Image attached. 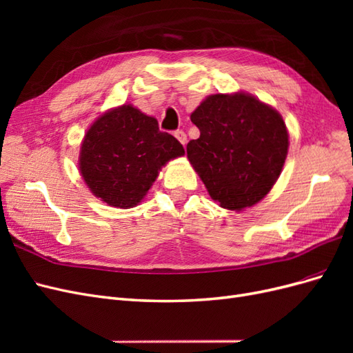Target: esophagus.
I'll list each match as a JSON object with an SVG mask.
<instances>
[{"label": "esophagus", "mask_w": 353, "mask_h": 353, "mask_svg": "<svg viewBox=\"0 0 353 353\" xmlns=\"http://www.w3.org/2000/svg\"><path fill=\"white\" fill-rule=\"evenodd\" d=\"M175 138H176V140H178L181 144L185 145V143H187V135H185L184 131H176V132H175Z\"/></svg>", "instance_id": "esophagus-1"}]
</instances>
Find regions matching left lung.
Wrapping results in <instances>:
<instances>
[{"label":"left lung","mask_w":353,"mask_h":353,"mask_svg":"<svg viewBox=\"0 0 353 353\" xmlns=\"http://www.w3.org/2000/svg\"><path fill=\"white\" fill-rule=\"evenodd\" d=\"M200 137L187 157L219 206L243 210L279 179L288 150L283 116L248 92L213 94L191 113Z\"/></svg>","instance_id":"1"}]
</instances>
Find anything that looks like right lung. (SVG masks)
Listing matches in <instances>:
<instances>
[{
    "label": "right lung",
    "instance_id": "obj_1",
    "mask_svg": "<svg viewBox=\"0 0 353 353\" xmlns=\"http://www.w3.org/2000/svg\"><path fill=\"white\" fill-rule=\"evenodd\" d=\"M184 153L175 137L159 131L154 117L123 104L90 126L81 144L79 172L95 197L130 209L145 197L162 166Z\"/></svg>",
    "mask_w": 353,
    "mask_h": 353
}]
</instances>
